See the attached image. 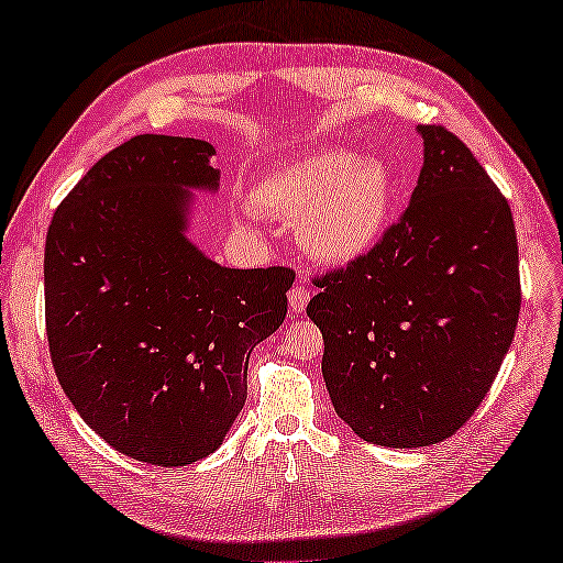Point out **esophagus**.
I'll return each instance as SVG.
<instances>
[{
    "instance_id": "1",
    "label": "esophagus",
    "mask_w": 563,
    "mask_h": 563,
    "mask_svg": "<svg viewBox=\"0 0 563 563\" xmlns=\"http://www.w3.org/2000/svg\"><path fill=\"white\" fill-rule=\"evenodd\" d=\"M308 300H310V288L306 283H296L290 288V292H288V302H290V310L292 313H302V310H306V306H308Z\"/></svg>"
}]
</instances>
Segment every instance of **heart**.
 I'll list each match as a JSON object with an SVG mask.
<instances>
[{"label":"heart","instance_id":"b5f03b06","mask_svg":"<svg viewBox=\"0 0 563 563\" xmlns=\"http://www.w3.org/2000/svg\"><path fill=\"white\" fill-rule=\"evenodd\" d=\"M250 200L265 216L298 220L300 243L318 261L345 265L380 243L396 180L376 157L316 150L267 173Z\"/></svg>","mask_w":563,"mask_h":563}]
</instances>
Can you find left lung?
Returning <instances> with one entry per match:
<instances>
[{
  "instance_id": "8db88e82",
  "label": "left lung",
  "mask_w": 563,
  "mask_h": 563,
  "mask_svg": "<svg viewBox=\"0 0 563 563\" xmlns=\"http://www.w3.org/2000/svg\"><path fill=\"white\" fill-rule=\"evenodd\" d=\"M423 167L368 255L328 271L308 302L335 413L363 441L418 449L474 416L521 310L508 200L441 124H418Z\"/></svg>"
}]
</instances>
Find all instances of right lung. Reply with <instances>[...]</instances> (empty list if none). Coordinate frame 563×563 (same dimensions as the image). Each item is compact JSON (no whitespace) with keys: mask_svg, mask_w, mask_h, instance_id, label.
<instances>
[{"mask_svg":"<svg viewBox=\"0 0 563 563\" xmlns=\"http://www.w3.org/2000/svg\"><path fill=\"white\" fill-rule=\"evenodd\" d=\"M205 140L137 135L87 169L44 245L52 365L85 423L153 466L210 456L247 398V361L288 313L290 267L235 271L185 238L216 190Z\"/></svg>","mask_w":563,"mask_h":563,"instance_id":"obj_1","label":"right lung"}]
</instances>
